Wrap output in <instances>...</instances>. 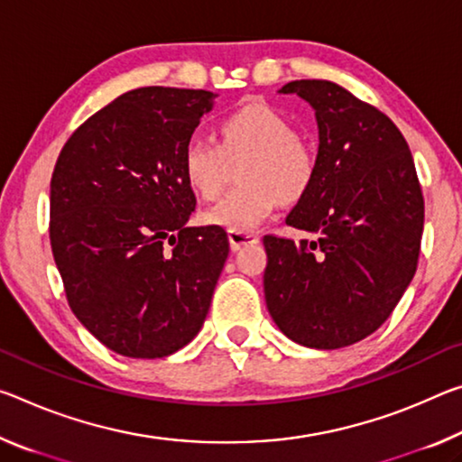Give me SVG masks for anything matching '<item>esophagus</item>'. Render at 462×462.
<instances>
[{"label": "esophagus", "instance_id": "34e87169", "mask_svg": "<svg viewBox=\"0 0 462 462\" xmlns=\"http://www.w3.org/2000/svg\"><path fill=\"white\" fill-rule=\"evenodd\" d=\"M228 240H230V248L232 251H240V248L257 245L259 236L253 232H243V230H228Z\"/></svg>", "mask_w": 462, "mask_h": 462}]
</instances>
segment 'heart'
I'll return each instance as SVG.
<instances>
[{"instance_id":"heart-1","label":"heart","mask_w":462,"mask_h":462,"mask_svg":"<svg viewBox=\"0 0 462 462\" xmlns=\"http://www.w3.org/2000/svg\"><path fill=\"white\" fill-rule=\"evenodd\" d=\"M232 168H238L240 182L211 205L203 219L248 232L273 214L282 199L298 201L306 195L317 174V158L275 108L246 105L224 116L217 143L197 135L182 148V177L203 199L222 193Z\"/></svg>"}]
</instances>
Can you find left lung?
<instances>
[{
    "instance_id": "left-lung-1",
    "label": "left lung",
    "mask_w": 462,
    "mask_h": 462,
    "mask_svg": "<svg viewBox=\"0 0 462 462\" xmlns=\"http://www.w3.org/2000/svg\"><path fill=\"white\" fill-rule=\"evenodd\" d=\"M319 125L317 174L285 224L314 240L265 236V302L280 331L314 349L347 347L391 317L411 283L423 195L397 125L327 79H296Z\"/></svg>"
}]
</instances>
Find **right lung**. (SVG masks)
<instances>
[{"label":"right lung","mask_w":462,"mask_h":462,"mask_svg":"<svg viewBox=\"0 0 462 462\" xmlns=\"http://www.w3.org/2000/svg\"><path fill=\"white\" fill-rule=\"evenodd\" d=\"M214 98L137 88L84 121L57 158L49 236L65 296L121 356H171L209 312L230 243L219 226H187L197 201L180 156Z\"/></svg>","instance_id":"obj_1"}]
</instances>
